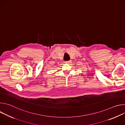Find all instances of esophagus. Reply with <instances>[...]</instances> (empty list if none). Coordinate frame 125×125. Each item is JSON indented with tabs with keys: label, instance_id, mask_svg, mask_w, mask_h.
<instances>
[{
	"label": "esophagus",
	"instance_id": "obj_1",
	"mask_svg": "<svg viewBox=\"0 0 125 125\" xmlns=\"http://www.w3.org/2000/svg\"><path fill=\"white\" fill-rule=\"evenodd\" d=\"M70 62V61H65V63H67V64L69 63Z\"/></svg>",
	"mask_w": 125,
	"mask_h": 125
}]
</instances>
